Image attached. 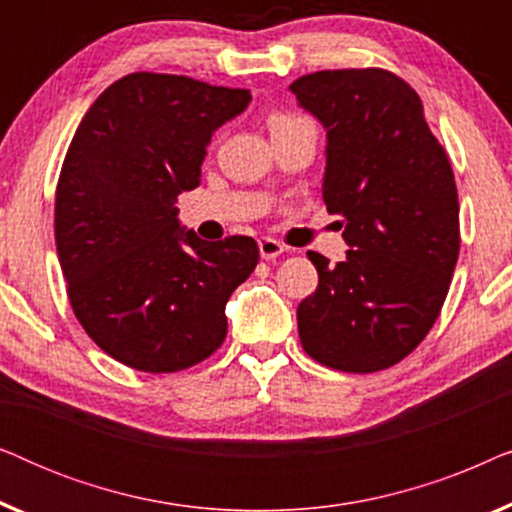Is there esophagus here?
Segmentation results:
<instances>
[{
	"label": "esophagus",
	"instance_id": "34e87169",
	"mask_svg": "<svg viewBox=\"0 0 512 512\" xmlns=\"http://www.w3.org/2000/svg\"><path fill=\"white\" fill-rule=\"evenodd\" d=\"M258 251H261V258H265V261H275L277 256L284 254V244L275 240V237H261L258 240Z\"/></svg>",
	"mask_w": 512,
	"mask_h": 512
}]
</instances>
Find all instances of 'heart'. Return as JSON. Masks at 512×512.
Listing matches in <instances>:
<instances>
[{"instance_id":"b5f03b06","label":"heart","mask_w":512,"mask_h":512,"mask_svg":"<svg viewBox=\"0 0 512 512\" xmlns=\"http://www.w3.org/2000/svg\"><path fill=\"white\" fill-rule=\"evenodd\" d=\"M307 118L298 116V114H291V111H272L268 116V125H270V132H279L284 128H289V125H296V123H303Z\"/></svg>"}]
</instances>
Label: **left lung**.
Instances as JSON below:
<instances>
[{
    "mask_svg": "<svg viewBox=\"0 0 512 512\" xmlns=\"http://www.w3.org/2000/svg\"><path fill=\"white\" fill-rule=\"evenodd\" d=\"M326 128L324 202L342 216L345 261L307 251L319 286L298 305L303 349L342 373L403 361L436 324L459 258L450 158L419 95L380 67L326 69L291 83Z\"/></svg>",
    "mask_w": 512,
    "mask_h": 512,
    "instance_id": "obj_1",
    "label": "left lung"
}]
</instances>
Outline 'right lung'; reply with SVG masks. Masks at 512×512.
<instances>
[{
	"label": "right lung",
	"mask_w": 512,
	"mask_h": 512,
	"mask_svg": "<svg viewBox=\"0 0 512 512\" xmlns=\"http://www.w3.org/2000/svg\"><path fill=\"white\" fill-rule=\"evenodd\" d=\"M249 100L244 88L135 72L74 132L55 188L60 268L83 331L123 366L179 373L226 340V303L258 247L247 235L200 240L174 202L200 186L212 132Z\"/></svg>",
	"instance_id": "add662e5"
}]
</instances>
